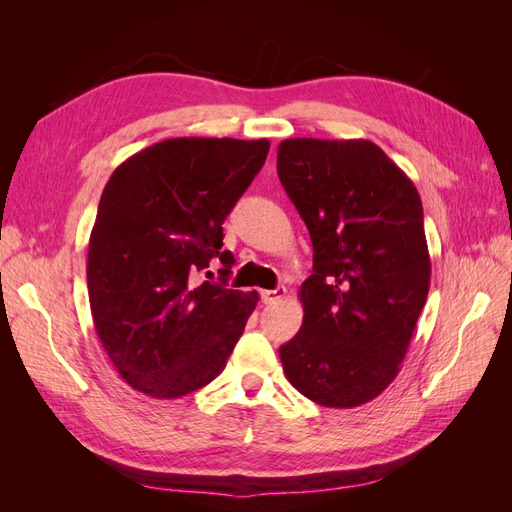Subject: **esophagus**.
<instances>
[{
  "label": "esophagus",
  "instance_id": "obj_1",
  "mask_svg": "<svg viewBox=\"0 0 512 512\" xmlns=\"http://www.w3.org/2000/svg\"><path fill=\"white\" fill-rule=\"evenodd\" d=\"M260 297H262V301H265V303H277V301H282L286 297V288L284 286H277L275 290H262Z\"/></svg>",
  "mask_w": 512,
  "mask_h": 512
}]
</instances>
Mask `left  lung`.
Listing matches in <instances>:
<instances>
[{"mask_svg": "<svg viewBox=\"0 0 512 512\" xmlns=\"http://www.w3.org/2000/svg\"><path fill=\"white\" fill-rule=\"evenodd\" d=\"M277 175L314 245L301 331L280 348L284 374L320 406H363L399 374L427 301L421 196L363 138H286Z\"/></svg>", "mask_w": 512, "mask_h": 512, "instance_id": "1", "label": "left lung"}]
</instances>
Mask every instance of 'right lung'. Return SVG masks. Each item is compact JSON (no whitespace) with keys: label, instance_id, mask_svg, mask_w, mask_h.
Wrapping results in <instances>:
<instances>
[{"label":"right lung","instance_id":"add662e5","mask_svg":"<svg viewBox=\"0 0 512 512\" xmlns=\"http://www.w3.org/2000/svg\"><path fill=\"white\" fill-rule=\"evenodd\" d=\"M271 143L168 138L115 168L87 247L96 333L134 391L177 399L222 374L258 303L226 288L222 224L267 160ZM213 257L223 284L195 282Z\"/></svg>","mask_w":512,"mask_h":512}]
</instances>
